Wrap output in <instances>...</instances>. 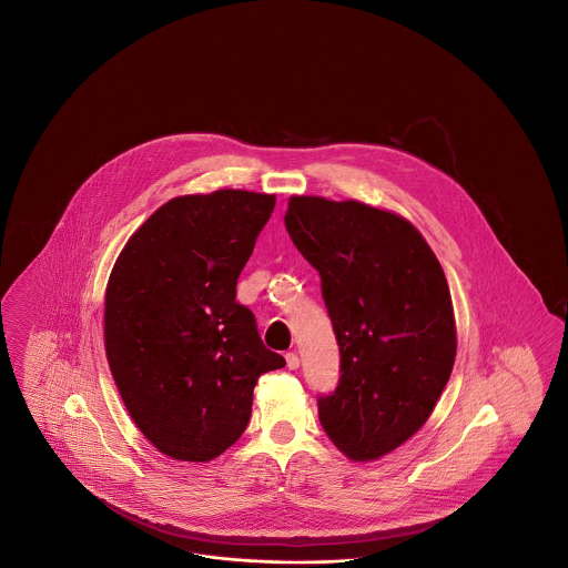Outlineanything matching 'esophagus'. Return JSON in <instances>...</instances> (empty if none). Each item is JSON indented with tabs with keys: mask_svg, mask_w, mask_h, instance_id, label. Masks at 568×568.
I'll use <instances>...</instances> for the list:
<instances>
[{
	"mask_svg": "<svg viewBox=\"0 0 568 568\" xmlns=\"http://www.w3.org/2000/svg\"><path fill=\"white\" fill-rule=\"evenodd\" d=\"M285 359H287V368H290V371L300 368V357H297V353H287Z\"/></svg>",
	"mask_w": 568,
	"mask_h": 568,
	"instance_id": "obj_1",
	"label": "esophagus"
}]
</instances>
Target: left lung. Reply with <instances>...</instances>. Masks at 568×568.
Segmentation results:
<instances>
[{
  "label": "left lung",
  "instance_id": "obj_1",
  "mask_svg": "<svg viewBox=\"0 0 568 568\" xmlns=\"http://www.w3.org/2000/svg\"><path fill=\"white\" fill-rule=\"evenodd\" d=\"M285 227L320 272L341 352V378L320 422L352 459L400 447L430 417L456 359L449 285L433 248L403 216L362 202L294 195Z\"/></svg>",
  "mask_w": 568,
  "mask_h": 568
}]
</instances>
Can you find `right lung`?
<instances>
[{
  "instance_id": "1",
  "label": "right lung",
  "mask_w": 568,
  "mask_h": 568,
  "mask_svg": "<svg viewBox=\"0 0 568 568\" xmlns=\"http://www.w3.org/2000/svg\"><path fill=\"white\" fill-rule=\"evenodd\" d=\"M274 195H181L149 216L106 287L110 373L135 426L162 454L209 462L244 433L253 387L285 366L264 347L236 283Z\"/></svg>"
}]
</instances>
